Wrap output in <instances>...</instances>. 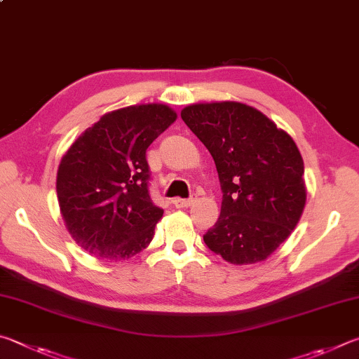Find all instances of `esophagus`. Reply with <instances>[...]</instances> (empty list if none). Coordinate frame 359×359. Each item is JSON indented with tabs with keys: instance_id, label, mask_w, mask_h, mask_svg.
I'll return each mask as SVG.
<instances>
[{
	"instance_id": "esophagus-1",
	"label": "esophagus",
	"mask_w": 359,
	"mask_h": 359,
	"mask_svg": "<svg viewBox=\"0 0 359 359\" xmlns=\"http://www.w3.org/2000/svg\"><path fill=\"white\" fill-rule=\"evenodd\" d=\"M194 202H196V198H175L173 205L176 208H189Z\"/></svg>"
}]
</instances>
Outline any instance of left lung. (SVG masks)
Segmentation results:
<instances>
[{
  "label": "left lung",
  "mask_w": 359,
  "mask_h": 359,
  "mask_svg": "<svg viewBox=\"0 0 359 359\" xmlns=\"http://www.w3.org/2000/svg\"><path fill=\"white\" fill-rule=\"evenodd\" d=\"M181 118L215 159L221 216L203 241L233 265L266 260L297 227L306 205L297 143L255 107L222 100L184 107Z\"/></svg>",
  "instance_id": "left-lung-1"
}]
</instances>
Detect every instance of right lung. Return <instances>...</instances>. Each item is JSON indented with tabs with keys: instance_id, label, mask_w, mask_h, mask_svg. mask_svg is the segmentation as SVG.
I'll return each instance as SVG.
<instances>
[{
	"instance_id": "right-lung-1",
	"label": "right lung",
	"mask_w": 359,
	"mask_h": 359,
	"mask_svg": "<svg viewBox=\"0 0 359 359\" xmlns=\"http://www.w3.org/2000/svg\"><path fill=\"white\" fill-rule=\"evenodd\" d=\"M176 118L165 104L109 111L61 157L60 212L69 235L86 252L119 262L149 246L163 211L149 198L147 149Z\"/></svg>"
}]
</instances>
